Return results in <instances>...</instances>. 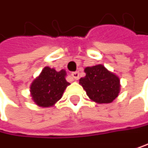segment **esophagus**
<instances>
[{"mask_svg": "<svg viewBox=\"0 0 148 148\" xmlns=\"http://www.w3.org/2000/svg\"><path fill=\"white\" fill-rule=\"evenodd\" d=\"M71 75L73 79H75V80H78L79 79V75H80V73L79 72H73L71 73Z\"/></svg>", "mask_w": 148, "mask_h": 148, "instance_id": "34e87169", "label": "esophagus"}]
</instances>
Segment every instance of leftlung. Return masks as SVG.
<instances>
[{
	"instance_id": "1",
	"label": "left lung",
	"mask_w": 148,
	"mask_h": 148,
	"mask_svg": "<svg viewBox=\"0 0 148 148\" xmlns=\"http://www.w3.org/2000/svg\"><path fill=\"white\" fill-rule=\"evenodd\" d=\"M85 76L79 80L87 96L96 103H110L120 91L119 77L103 64L85 67Z\"/></svg>"
}]
</instances>
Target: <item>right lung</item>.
I'll return each mask as SVG.
<instances>
[{
	"instance_id": "1",
	"label": "right lung",
	"mask_w": 148,
	"mask_h": 148,
	"mask_svg": "<svg viewBox=\"0 0 148 148\" xmlns=\"http://www.w3.org/2000/svg\"><path fill=\"white\" fill-rule=\"evenodd\" d=\"M66 72L56 71L49 66L44 67L40 75L30 85L32 101L39 107H51L59 101L70 84L65 80Z\"/></svg>"
}]
</instances>
